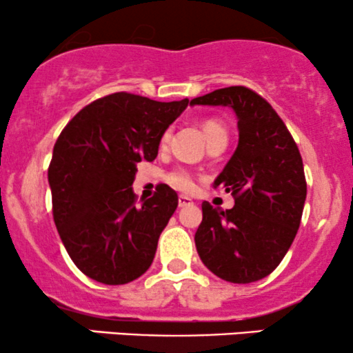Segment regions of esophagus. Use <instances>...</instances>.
Segmentation results:
<instances>
[{"mask_svg": "<svg viewBox=\"0 0 353 353\" xmlns=\"http://www.w3.org/2000/svg\"><path fill=\"white\" fill-rule=\"evenodd\" d=\"M194 202L188 196H179V208H188V205H192Z\"/></svg>", "mask_w": 353, "mask_h": 353, "instance_id": "34e87169", "label": "esophagus"}]
</instances>
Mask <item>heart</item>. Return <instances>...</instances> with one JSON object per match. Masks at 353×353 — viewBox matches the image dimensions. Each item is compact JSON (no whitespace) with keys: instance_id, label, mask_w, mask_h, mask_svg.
<instances>
[{"instance_id":"heart-1","label":"heart","mask_w":353,"mask_h":353,"mask_svg":"<svg viewBox=\"0 0 353 353\" xmlns=\"http://www.w3.org/2000/svg\"><path fill=\"white\" fill-rule=\"evenodd\" d=\"M202 131H204V136L205 139H208V144L212 143V141L216 139H228V131H225V128L222 125L219 121H214V119H209L205 121L204 125H202ZM168 132L163 136V141L168 139ZM168 182L172 185L174 189L177 190H184V192H188L194 188V177L192 174H190L188 169H174L172 172H169L168 176Z\"/></svg>"}]
</instances>
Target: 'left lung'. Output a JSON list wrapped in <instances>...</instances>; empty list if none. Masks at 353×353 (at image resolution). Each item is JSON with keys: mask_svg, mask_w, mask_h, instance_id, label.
Masks as SVG:
<instances>
[{"mask_svg": "<svg viewBox=\"0 0 353 353\" xmlns=\"http://www.w3.org/2000/svg\"><path fill=\"white\" fill-rule=\"evenodd\" d=\"M229 106L237 116L239 144L214 181L236 199L232 209L202 202L196 249L217 277L261 281L281 264L301 225L307 184L297 144L264 98L230 86L190 101V106Z\"/></svg>", "mask_w": 353, "mask_h": 353, "instance_id": "1", "label": "left lung"}]
</instances>
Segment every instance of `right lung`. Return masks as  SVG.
<instances>
[{"label": "right lung", "mask_w": 353, "mask_h": 353, "mask_svg": "<svg viewBox=\"0 0 353 353\" xmlns=\"http://www.w3.org/2000/svg\"><path fill=\"white\" fill-rule=\"evenodd\" d=\"M188 104L114 92L81 109L56 141L48 169L52 217L72 262L92 281L121 285L151 267L179 199L161 184L137 205L132 182L137 163L156 159Z\"/></svg>", "instance_id": "add662e5"}]
</instances>
